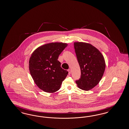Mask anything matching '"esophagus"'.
Listing matches in <instances>:
<instances>
[{"instance_id":"34e87169","label":"esophagus","mask_w":129,"mask_h":129,"mask_svg":"<svg viewBox=\"0 0 129 129\" xmlns=\"http://www.w3.org/2000/svg\"><path fill=\"white\" fill-rule=\"evenodd\" d=\"M68 74L69 75H70L71 74V70L70 69H69L68 70Z\"/></svg>"}]
</instances>
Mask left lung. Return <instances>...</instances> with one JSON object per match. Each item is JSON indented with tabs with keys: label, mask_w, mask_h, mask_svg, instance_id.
Masks as SVG:
<instances>
[{
	"label": "left lung",
	"mask_w": 129,
	"mask_h": 129,
	"mask_svg": "<svg viewBox=\"0 0 129 129\" xmlns=\"http://www.w3.org/2000/svg\"><path fill=\"white\" fill-rule=\"evenodd\" d=\"M74 47L81 69V77L76 81L78 87L83 90H90L101 80L106 63L101 53L92 45L75 42Z\"/></svg>",
	"instance_id": "obj_1"
}]
</instances>
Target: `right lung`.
I'll return each instance as SVG.
<instances>
[{"instance_id":"1","label":"right lung","mask_w":129,"mask_h":129,"mask_svg":"<svg viewBox=\"0 0 129 129\" xmlns=\"http://www.w3.org/2000/svg\"><path fill=\"white\" fill-rule=\"evenodd\" d=\"M66 43H51L40 46L31 55L29 70L36 85L47 93H54L61 87L68 72L57 59Z\"/></svg>"}]
</instances>
